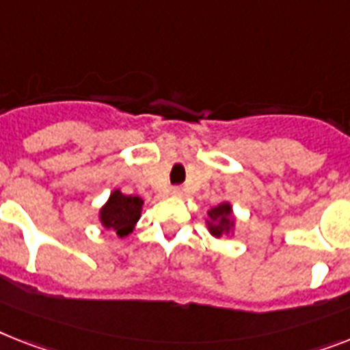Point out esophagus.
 <instances>
[{
	"instance_id": "esophagus-1",
	"label": "esophagus",
	"mask_w": 350,
	"mask_h": 350,
	"mask_svg": "<svg viewBox=\"0 0 350 350\" xmlns=\"http://www.w3.org/2000/svg\"><path fill=\"white\" fill-rule=\"evenodd\" d=\"M172 195H173V196H180V195H182V187H180V186H175V187H173V189H172Z\"/></svg>"
}]
</instances>
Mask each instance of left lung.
I'll list each match as a JSON object with an SVG mask.
<instances>
[{
	"mask_svg": "<svg viewBox=\"0 0 350 350\" xmlns=\"http://www.w3.org/2000/svg\"><path fill=\"white\" fill-rule=\"evenodd\" d=\"M207 229L209 232L215 236V238H221L224 234H229L234 227L232 220V207H230L229 202H224L220 206L213 207L211 211H207Z\"/></svg>",
	"mask_w": 350,
	"mask_h": 350,
	"instance_id": "obj_1",
	"label": "left lung"
}]
</instances>
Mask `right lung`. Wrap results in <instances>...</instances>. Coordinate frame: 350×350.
I'll list each match as a JSON object with an SVG mask.
<instances>
[{
  "instance_id": "right-lung-1",
  "label": "right lung",
  "mask_w": 350,
  "mask_h": 350,
  "mask_svg": "<svg viewBox=\"0 0 350 350\" xmlns=\"http://www.w3.org/2000/svg\"><path fill=\"white\" fill-rule=\"evenodd\" d=\"M141 209L143 200L139 196L123 195L120 189H114L100 209V221L105 229L114 230L118 238H125L141 218Z\"/></svg>"
}]
</instances>
